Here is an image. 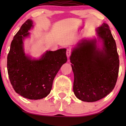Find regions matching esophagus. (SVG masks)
<instances>
[{
    "label": "esophagus",
    "instance_id": "34e87169",
    "mask_svg": "<svg viewBox=\"0 0 126 126\" xmlns=\"http://www.w3.org/2000/svg\"><path fill=\"white\" fill-rule=\"evenodd\" d=\"M66 53H67V56L68 57H70V55H71V50L70 49H67V52H66Z\"/></svg>",
    "mask_w": 126,
    "mask_h": 126
}]
</instances>
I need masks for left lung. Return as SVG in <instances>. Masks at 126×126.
I'll return each mask as SVG.
<instances>
[{
  "mask_svg": "<svg viewBox=\"0 0 126 126\" xmlns=\"http://www.w3.org/2000/svg\"><path fill=\"white\" fill-rule=\"evenodd\" d=\"M96 32L102 49L97 48L96 39L83 40L73 49L70 57L74 93L87 102L98 101L111 92L118 76L119 56L109 26L103 23Z\"/></svg>",
  "mask_w": 126,
  "mask_h": 126,
  "instance_id": "left-lung-1",
  "label": "left lung"
}]
</instances>
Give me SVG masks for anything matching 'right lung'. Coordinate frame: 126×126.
<instances>
[{
    "mask_svg": "<svg viewBox=\"0 0 126 126\" xmlns=\"http://www.w3.org/2000/svg\"><path fill=\"white\" fill-rule=\"evenodd\" d=\"M33 27L29 19L14 35L7 57V69L14 91L23 97L37 100L50 93L54 77L67 58L64 48L47 51L39 59L25 55L23 40Z\"/></svg>",
    "mask_w": 126,
    "mask_h": 126,
    "instance_id": "add662e5",
    "label": "right lung"
}]
</instances>
